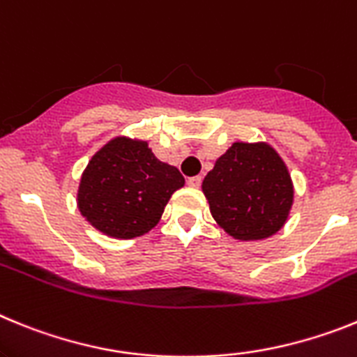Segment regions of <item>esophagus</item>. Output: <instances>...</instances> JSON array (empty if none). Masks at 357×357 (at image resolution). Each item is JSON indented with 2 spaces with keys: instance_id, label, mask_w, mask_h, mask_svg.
I'll return each instance as SVG.
<instances>
[{
  "instance_id": "1",
  "label": "esophagus",
  "mask_w": 357,
  "mask_h": 357,
  "mask_svg": "<svg viewBox=\"0 0 357 357\" xmlns=\"http://www.w3.org/2000/svg\"><path fill=\"white\" fill-rule=\"evenodd\" d=\"M187 183H188V185H190V187L199 188L201 183H203V178H201V176H192V178L187 179Z\"/></svg>"
}]
</instances>
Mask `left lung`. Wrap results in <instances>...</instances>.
I'll return each instance as SVG.
<instances>
[{"instance_id": "obj_1", "label": "left lung", "mask_w": 357, "mask_h": 357, "mask_svg": "<svg viewBox=\"0 0 357 357\" xmlns=\"http://www.w3.org/2000/svg\"><path fill=\"white\" fill-rule=\"evenodd\" d=\"M203 192L217 225L241 241L277 234L293 204L286 163L268 144L231 145L206 174Z\"/></svg>"}]
</instances>
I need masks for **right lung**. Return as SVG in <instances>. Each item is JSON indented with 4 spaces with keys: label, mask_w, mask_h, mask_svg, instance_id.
Masks as SVG:
<instances>
[{
    "label": "right lung",
    "mask_w": 357,
    "mask_h": 357,
    "mask_svg": "<svg viewBox=\"0 0 357 357\" xmlns=\"http://www.w3.org/2000/svg\"><path fill=\"white\" fill-rule=\"evenodd\" d=\"M183 185L181 172L158 160L147 142L114 138L86 167L77 203L102 234L132 238L158 225L170 196Z\"/></svg>",
    "instance_id": "obj_1"
}]
</instances>
